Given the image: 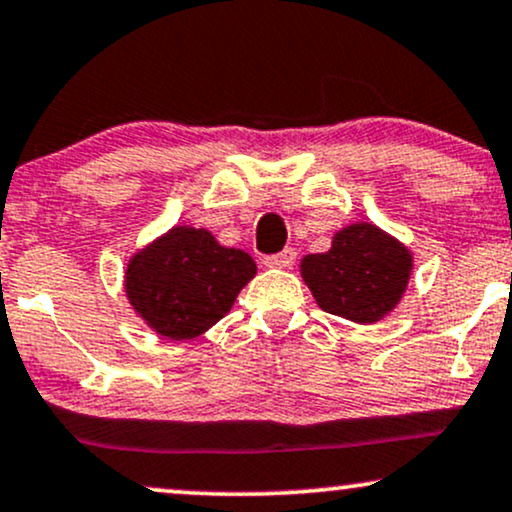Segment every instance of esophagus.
I'll list each match as a JSON object with an SVG mask.
<instances>
[{
  "label": "esophagus",
  "instance_id": "1",
  "mask_svg": "<svg viewBox=\"0 0 512 512\" xmlns=\"http://www.w3.org/2000/svg\"><path fill=\"white\" fill-rule=\"evenodd\" d=\"M295 257H298V252L293 248H286L279 255H272V257H264V264L272 269H291L295 264Z\"/></svg>",
  "mask_w": 512,
  "mask_h": 512
}]
</instances>
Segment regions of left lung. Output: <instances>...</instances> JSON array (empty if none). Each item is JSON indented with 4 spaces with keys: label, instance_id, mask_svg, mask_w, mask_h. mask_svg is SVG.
<instances>
[{
    "label": "left lung",
    "instance_id": "8db88e82",
    "mask_svg": "<svg viewBox=\"0 0 512 512\" xmlns=\"http://www.w3.org/2000/svg\"><path fill=\"white\" fill-rule=\"evenodd\" d=\"M415 267L410 248L372 221H355L331 248L300 260V276L317 305L355 324H377L403 300Z\"/></svg>",
    "mask_w": 512,
    "mask_h": 512
}]
</instances>
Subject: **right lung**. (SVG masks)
Instances as JSON below:
<instances>
[{
	"label": "right lung",
	"mask_w": 512,
	"mask_h": 512,
	"mask_svg": "<svg viewBox=\"0 0 512 512\" xmlns=\"http://www.w3.org/2000/svg\"><path fill=\"white\" fill-rule=\"evenodd\" d=\"M255 274L245 250L226 248L207 229L176 224L133 252L123 291L155 334L188 341L212 329Z\"/></svg>",
	"instance_id": "1"
}]
</instances>
